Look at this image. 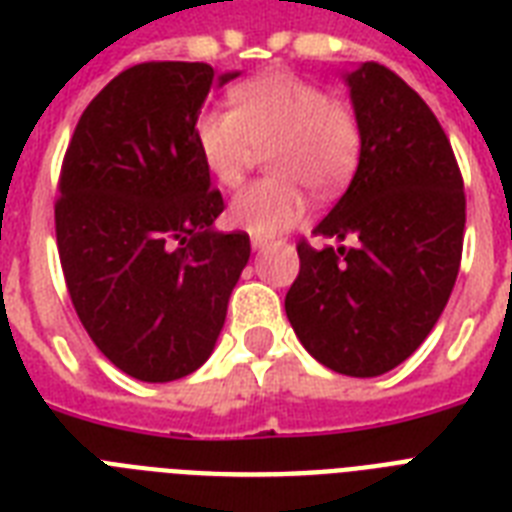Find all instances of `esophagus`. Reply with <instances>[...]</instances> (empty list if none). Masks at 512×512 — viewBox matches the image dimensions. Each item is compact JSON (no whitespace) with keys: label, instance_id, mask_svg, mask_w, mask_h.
Here are the masks:
<instances>
[{"label":"esophagus","instance_id":"esophagus-1","mask_svg":"<svg viewBox=\"0 0 512 512\" xmlns=\"http://www.w3.org/2000/svg\"><path fill=\"white\" fill-rule=\"evenodd\" d=\"M271 244L268 239H263V236H252V249H265Z\"/></svg>","mask_w":512,"mask_h":512}]
</instances>
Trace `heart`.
Returning <instances> with one entry per match:
<instances>
[{"mask_svg": "<svg viewBox=\"0 0 512 512\" xmlns=\"http://www.w3.org/2000/svg\"><path fill=\"white\" fill-rule=\"evenodd\" d=\"M233 108H207L196 119V148L225 188L247 177L268 151L273 177L233 196L228 217L241 231L273 236L308 215L311 193L332 196L358 162L356 114L319 84L289 71H268L231 92Z\"/></svg>", "mask_w": 512, "mask_h": 512, "instance_id": "obj_1", "label": "heart"}]
</instances>
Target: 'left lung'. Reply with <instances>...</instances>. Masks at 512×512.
Returning a JSON list of instances; mask_svg holds the SVG:
<instances>
[{"mask_svg":"<svg viewBox=\"0 0 512 512\" xmlns=\"http://www.w3.org/2000/svg\"><path fill=\"white\" fill-rule=\"evenodd\" d=\"M361 132L356 175L297 244L300 273L284 308L319 364L377 377L436 327L462 260L465 191L452 143L428 103L380 63L345 74ZM349 247H344V241Z\"/></svg>","mask_w":512,"mask_h":512,"instance_id":"8db88e82","label":"left lung"}]
</instances>
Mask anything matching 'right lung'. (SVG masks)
I'll list each match as a JSON object with an SVG mask.
<instances>
[{
    "label": "right lung",
    "instance_id": "1",
    "mask_svg": "<svg viewBox=\"0 0 512 512\" xmlns=\"http://www.w3.org/2000/svg\"><path fill=\"white\" fill-rule=\"evenodd\" d=\"M212 82L207 63L127 68L84 108L60 170L55 236L76 316L143 382L207 361L249 260L247 233L212 225L225 204L196 148Z\"/></svg>",
    "mask_w": 512,
    "mask_h": 512
}]
</instances>
